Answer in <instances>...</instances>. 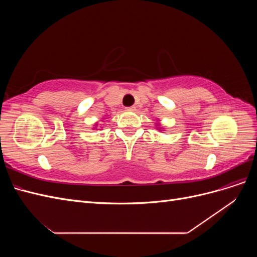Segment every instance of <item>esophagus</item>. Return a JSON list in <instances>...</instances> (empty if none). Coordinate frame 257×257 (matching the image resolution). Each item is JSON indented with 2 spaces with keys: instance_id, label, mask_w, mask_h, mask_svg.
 Returning <instances> with one entry per match:
<instances>
[{
  "instance_id": "1",
  "label": "esophagus",
  "mask_w": 257,
  "mask_h": 257,
  "mask_svg": "<svg viewBox=\"0 0 257 257\" xmlns=\"http://www.w3.org/2000/svg\"><path fill=\"white\" fill-rule=\"evenodd\" d=\"M135 110H136V107H134V106L126 108V111H135Z\"/></svg>"
}]
</instances>
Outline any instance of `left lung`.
<instances>
[{"label":"left lung","instance_id":"8db88e82","mask_svg":"<svg viewBox=\"0 0 257 257\" xmlns=\"http://www.w3.org/2000/svg\"><path fill=\"white\" fill-rule=\"evenodd\" d=\"M159 121V120H158ZM155 126H157V128L159 130V131H164V130H163V127L161 126V124L159 123V122H157V123H155Z\"/></svg>","mask_w":257,"mask_h":257}]
</instances>
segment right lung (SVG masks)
I'll return each mask as SVG.
<instances>
[{
    "mask_svg": "<svg viewBox=\"0 0 257 257\" xmlns=\"http://www.w3.org/2000/svg\"><path fill=\"white\" fill-rule=\"evenodd\" d=\"M103 119H104V118H103ZM97 124H98V123L96 122V123H95V125H94V126H93V130H95V131L97 130Z\"/></svg>",
    "mask_w": 257,
    "mask_h": 257,
    "instance_id": "add662e5",
    "label": "right lung"
}]
</instances>
